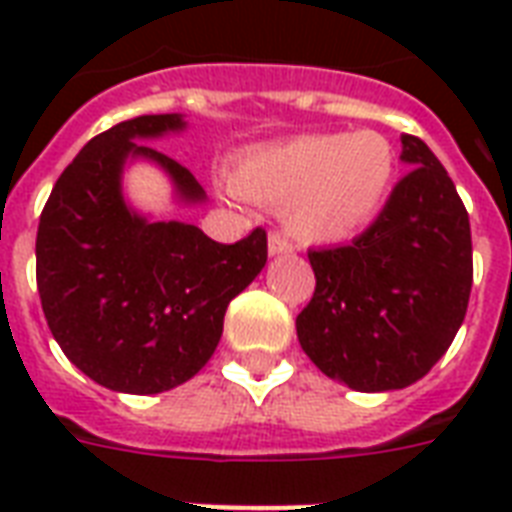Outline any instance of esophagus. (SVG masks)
I'll list each match as a JSON object with an SVG mask.
<instances>
[{
  "label": "esophagus",
  "instance_id": "esophagus-1",
  "mask_svg": "<svg viewBox=\"0 0 512 512\" xmlns=\"http://www.w3.org/2000/svg\"><path fill=\"white\" fill-rule=\"evenodd\" d=\"M267 251H269V256H283V253L293 251V245L288 243L283 235H275V232H272L267 240Z\"/></svg>",
  "mask_w": 512,
  "mask_h": 512
}]
</instances>
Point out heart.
Returning <instances> with one entry per match:
<instances>
[{"mask_svg":"<svg viewBox=\"0 0 512 512\" xmlns=\"http://www.w3.org/2000/svg\"><path fill=\"white\" fill-rule=\"evenodd\" d=\"M395 178V152L376 130L299 136L245 154L232 173L243 197L280 205L293 237L344 243L382 213Z\"/></svg>","mask_w":512,"mask_h":512,"instance_id":"b5f03b06","label":"heart"}]
</instances>
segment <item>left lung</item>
Here are the masks:
<instances>
[{"label":"left lung","instance_id":"1","mask_svg":"<svg viewBox=\"0 0 512 512\" xmlns=\"http://www.w3.org/2000/svg\"><path fill=\"white\" fill-rule=\"evenodd\" d=\"M408 176L350 245L310 251L312 301L296 318L307 358L358 392L403 390L443 358L473 285L470 219L430 146L400 136Z\"/></svg>","mask_w":512,"mask_h":512}]
</instances>
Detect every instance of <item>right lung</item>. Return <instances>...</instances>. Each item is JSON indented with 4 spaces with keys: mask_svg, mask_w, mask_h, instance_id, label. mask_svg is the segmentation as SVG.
<instances>
[{
    "mask_svg": "<svg viewBox=\"0 0 512 512\" xmlns=\"http://www.w3.org/2000/svg\"><path fill=\"white\" fill-rule=\"evenodd\" d=\"M186 130L184 114H144L90 138L55 181L37 232V288L63 355L101 387L154 395L192 379L219 347L224 312L267 264L253 229L221 245L186 221H154L125 197V168L149 162L178 205L197 178L144 141Z\"/></svg>",
    "mask_w": 512,
    "mask_h": 512,
    "instance_id": "obj_1",
    "label": "right lung"
}]
</instances>
